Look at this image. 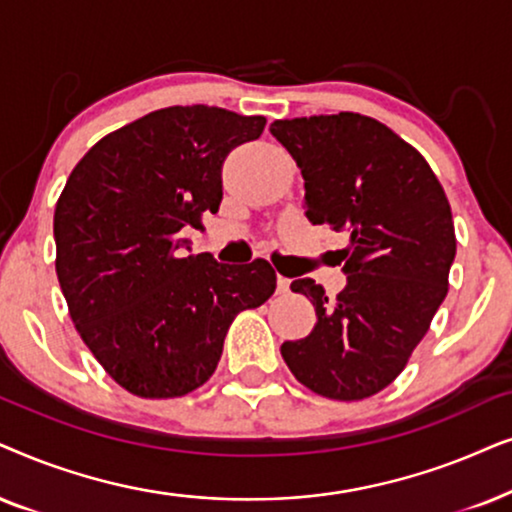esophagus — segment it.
Wrapping results in <instances>:
<instances>
[{"instance_id": "esophagus-1", "label": "esophagus", "mask_w": 512, "mask_h": 512, "mask_svg": "<svg viewBox=\"0 0 512 512\" xmlns=\"http://www.w3.org/2000/svg\"><path fill=\"white\" fill-rule=\"evenodd\" d=\"M276 290L281 292V295H285V292H290V278L278 276V281H276Z\"/></svg>"}]
</instances>
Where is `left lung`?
Returning <instances> with one entry per match:
<instances>
[{
  "instance_id": "left-lung-1",
  "label": "left lung",
  "mask_w": 512,
  "mask_h": 512,
  "mask_svg": "<svg viewBox=\"0 0 512 512\" xmlns=\"http://www.w3.org/2000/svg\"><path fill=\"white\" fill-rule=\"evenodd\" d=\"M269 131L302 170L309 222L349 234L335 299L313 278L292 281L318 320L281 346L283 360L323 398H370L405 370L447 297L456 236L445 189L417 149L363 114L281 119Z\"/></svg>"
}]
</instances>
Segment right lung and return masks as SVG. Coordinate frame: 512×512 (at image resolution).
Masks as SVG:
<instances>
[{
    "mask_svg": "<svg viewBox=\"0 0 512 512\" xmlns=\"http://www.w3.org/2000/svg\"><path fill=\"white\" fill-rule=\"evenodd\" d=\"M264 117L192 105L149 112L88 149L56 203V274L105 372L140 398H180L213 377L238 313L276 290L267 260L187 255V227L222 201V163Z\"/></svg>",
    "mask_w": 512,
    "mask_h": 512,
    "instance_id": "obj_1",
    "label": "right lung"
}]
</instances>
